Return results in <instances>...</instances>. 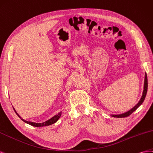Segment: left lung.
<instances>
[{"label":"left lung","instance_id":"left-lung-1","mask_svg":"<svg viewBox=\"0 0 153 153\" xmlns=\"http://www.w3.org/2000/svg\"><path fill=\"white\" fill-rule=\"evenodd\" d=\"M147 86H148V83H147V74L146 72L145 73V78H144V84H143V92H142V95L140 99V101H138V102L135 105L134 107H133L131 110H129V111H126L125 113H120V114H117V115H110V116L113 117H116V118H124V117H128L129 115H130L132 113H133L141 105V104L143 103V101L146 98V96L147 94Z\"/></svg>","mask_w":153,"mask_h":153}]
</instances>
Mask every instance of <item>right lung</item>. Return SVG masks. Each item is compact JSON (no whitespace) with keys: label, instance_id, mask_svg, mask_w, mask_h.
I'll return each instance as SVG.
<instances>
[{"label":"right lung","instance_id":"add662e5","mask_svg":"<svg viewBox=\"0 0 153 153\" xmlns=\"http://www.w3.org/2000/svg\"><path fill=\"white\" fill-rule=\"evenodd\" d=\"M13 109H14V110H15V113H16V115L19 116V118H20L22 120L24 121V123H27V124L30 125V126H34V127H43V126H50V125H51V124H53L56 123V122H57V121L58 120V119L60 118L61 115H62V111H60L59 113H58V114H56V115H54L53 117H52L51 119H49V120H48L44 122V123H34V122L27 121V120H24V119H22L21 117L18 114V113H17V112L16 111V110H15V108H13Z\"/></svg>","mask_w":153,"mask_h":153}]
</instances>
